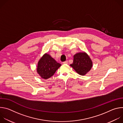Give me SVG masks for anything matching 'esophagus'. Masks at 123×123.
Wrapping results in <instances>:
<instances>
[{
    "mask_svg": "<svg viewBox=\"0 0 123 123\" xmlns=\"http://www.w3.org/2000/svg\"><path fill=\"white\" fill-rule=\"evenodd\" d=\"M68 61L67 60H66V61H65L63 62V64H68Z\"/></svg>",
    "mask_w": 123,
    "mask_h": 123,
    "instance_id": "esophagus-1",
    "label": "esophagus"
}]
</instances>
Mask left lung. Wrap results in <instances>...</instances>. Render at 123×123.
Instances as JSON below:
<instances>
[{
	"instance_id": "obj_1",
	"label": "left lung",
	"mask_w": 123,
	"mask_h": 123,
	"mask_svg": "<svg viewBox=\"0 0 123 123\" xmlns=\"http://www.w3.org/2000/svg\"><path fill=\"white\" fill-rule=\"evenodd\" d=\"M70 66L79 74L84 75L91 69L92 62L89 56L85 52H78L74 56L73 63Z\"/></svg>"
}]
</instances>
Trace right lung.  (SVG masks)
<instances>
[{
	"label": "right lung",
	"mask_w": 123,
	"mask_h": 123,
	"mask_svg": "<svg viewBox=\"0 0 123 123\" xmlns=\"http://www.w3.org/2000/svg\"><path fill=\"white\" fill-rule=\"evenodd\" d=\"M61 66L49 54H45L38 62L37 72L41 78L47 79L54 75Z\"/></svg>",
	"instance_id": "obj_1"
}]
</instances>
